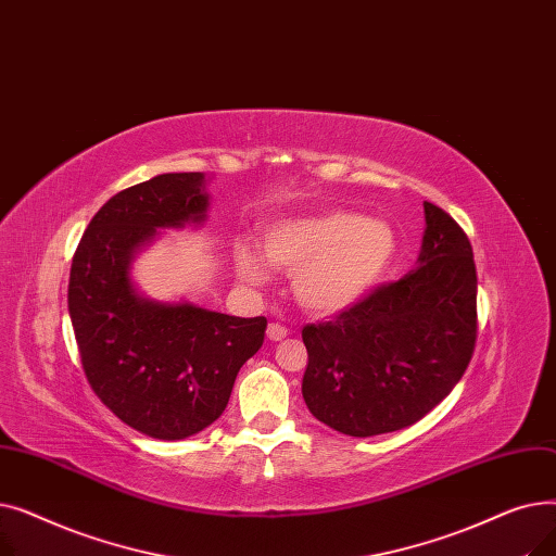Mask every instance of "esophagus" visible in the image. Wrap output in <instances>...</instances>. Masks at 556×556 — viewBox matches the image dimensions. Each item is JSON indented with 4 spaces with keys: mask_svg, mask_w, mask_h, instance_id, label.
Masks as SVG:
<instances>
[{
    "mask_svg": "<svg viewBox=\"0 0 556 556\" xmlns=\"http://www.w3.org/2000/svg\"><path fill=\"white\" fill-rule=\"evenodd\" d=\"M286 336H288V329H286L283 325H277V323L268 325V338H270L273 342H279V340H283Z\"/></svg>",
    "mask_w": 556,
    "mask_h": 556,
    "instance_id": "esophagus-1",
    "label": "esophagus"
}]
</instances>
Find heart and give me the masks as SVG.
I'll return each mask as SVG.
<instances>
[{
  "label": "heart",
  "mask_w": 556,
  "mask_h": 556,
  "mask_svg": "<svg viewBox=\"0 0 556 556\" xmlns=\"http://www.w3.org/2000/svg\"><path fill=\"white\" fill-rule=\"evenodd\" d=\"M396 248L390 223L342 210L283 218L263 233V254L275 268L293 275L295 300L315 315L356 306L390 270ZM233 263L250 283L268 279L250 243L233 245Z\"/></svg>",
  "instance_id": "heart-1"
}]
</instances>
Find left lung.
Listing matches in <instances>:
<instances>
[{
  "label": "left lung",
  "instance_id": "1",
  "mask_svg": "<svg viewBox=\"0 0 556 556\" xmlns=\"http://www.w3.org/2000/svg\"><path fill=\"white\" fill-rule=\"evenodd\" d=\"M419 268L378 286L331 323L306 325L302 394L315 419L349 437L424 419L457 386L478 338V275L464 229L424 202Z\"/></svg>",
  "mask_w": 556,
  "mask_h": 556
}]
</instances>
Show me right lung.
<instances>
[{"label": "right lung", "mask_w": 556, "mask_h": 556, "mask_svg": "<svg viewBox=\"0 0 556 556\" xmlns=\"http://www.w3.org/2000/svg\"><path fill=\"white\" fill-rule=\"evenodd\" d=\"M202 173H162L112 195L76 248L67 304L94 394L153 440H185L212 426L233 381L266 336V317H233L191 302H155L130 279L135 254L160 229L200 225Z\"/></svg>", "instance_id": "right-lung-1"}]
</instances>
